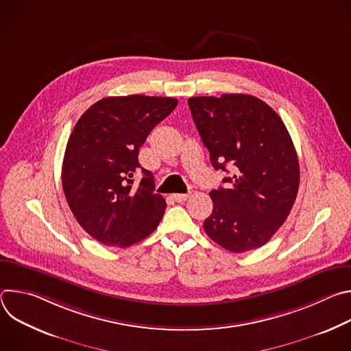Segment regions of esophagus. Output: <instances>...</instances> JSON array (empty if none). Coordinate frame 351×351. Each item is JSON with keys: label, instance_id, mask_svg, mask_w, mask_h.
I'll return each mask as SVG.
<instances>
[{"label": "esophagus", "instance_id": "esophagus-1", "mask_svg": "<svg viewBox=\"0 0 351 351\" xmlns=\"http://www.w3.org/2000/svg\"><path fill=\"white\" fill-rule=\"evenodd\" d=\"M172 198L176 203H183L189 198V194H172Z\"/></svg>", "mask_w": 351, "mask_h": 351}]
</instances>
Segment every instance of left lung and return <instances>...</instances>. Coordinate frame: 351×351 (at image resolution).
Instances as JSON below:
<instances>
[{"instance_id": "8db88e82", "label": "left lung", "mask_w": 351, "mask_h": 351, "mask_svg": "<svg viewBox=\"0 0 351 351\" xmlns=\"http://www.w3.org/2000/svg\"><path fill=\"white\" fill-rule=\"evenodd\" d=\"M189 107L213 167L233 171L226 187L210 193L204 230L232 253L264 245L283 225L297 197L300 168L280 117L248 94L191 97Z\"/></svg>"}]
</instances>
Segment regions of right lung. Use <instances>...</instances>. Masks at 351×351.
I'll return each instance as SVG.
<instances>
[{
  "label": "right lung",
  "mask_w": 351,
  "mask_h": 351,
  "mask_svg": "<svg viewBox=\"0 0 351 351\" xmlns=\"http://www.w3.org/2000/svg\"><path fill=\"white\" fill-rule=\"evenodd\" d=\"M178 106L171 97H106L75 125L62 162V187L79 225L106 245L129 247L161 222L167 203L138 164L147 136ZM140 169L141 184H132Z\"/></svg>",
  "instance_id": "right-lung-1"
}]
</instances>
